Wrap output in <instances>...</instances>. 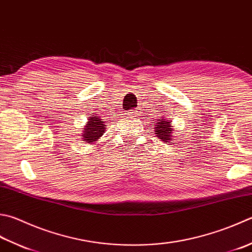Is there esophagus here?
I'll return each instance as SVG.
<instances>
[{
    "label": "esophagus",
    "mask_w": 252,
    "mask_h": 252,
    "mask_svg": "<svg viewBox=\"0 0 252 252\" xmlns=\"http://www.w3.org/2000/svg\"><path fill=\"white\" fill-rule=\"evenodd\" d=\"M138 108H132V110H130L129 112H127L126 114L128 116H136V115H138Z\"/></svg>",
    "instance_id": "1"
}]
</instances>
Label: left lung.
Listing matches in <instances>:
<instances>
[{
    "label": "left lung",
    "instance_id": "8db88e82",
    "mask_svg": "<svg viewBox=\"0 0 252 252\" xmlns=\"http://www.w3.org/2000/svg\"><path fill=\"white\" fill-rule=\"evenodd\" d=\"M155 126L153 129H155L156 131V135L158 136V138L163 140V142H169V140H172L173 138L172 137V132H173V129H172V126L170 125V122L167 120L165 117H162L160 120V118H158L157 120V123H155Z\"/></svg>",
    "mask_w": 252,
    "mask_h": 252
}]
</instances>
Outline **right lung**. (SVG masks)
<instances>
[{"label":"right lung","instance_id":"right-lung-1","mask_svg":"<svg viewBox=\"0 0 252 252\" xmlns=\"http://www.w3.org/2000/svg\"><path fill=\"white\" fill-rule=\"evenodd\" d=\"M105 126L106 125L104 124V122L99 117H90L88 121V125L85 126L81 135L84 138V141H88L90 144L96 141L99 137L104 135Z\"/></svg>","mask_w":252,"mask_h":252}]
</instances>
